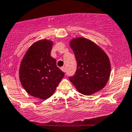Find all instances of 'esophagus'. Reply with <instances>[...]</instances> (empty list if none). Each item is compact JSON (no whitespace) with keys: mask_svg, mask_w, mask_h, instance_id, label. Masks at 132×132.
<instances>
[{"mask_svg":"<svg viewBox=\"0 0 132 132\" xmlns=\"http://www.w3.org/2000/svg\"><path fill=\"white\" fill-rule=\"evenodd\" d=\"M61 71H63V72H65V71H66V69H65V67H62L61 68Z\"/></svg>","mask_w":132,"mask_h":132,"instance_id":"34e87169","label":"esophagus"}]
</instances>
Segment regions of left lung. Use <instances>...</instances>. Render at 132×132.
<instances>
[{
  "instance_id": "8db88e82",
  "label": "left lung",
  "mask_w": 132,
  "mask_h": 132,
  "mask_svg": "<svg viewBox=\"0 0 132 132\" xmlns=\"http://www.w3.org/2000/svg\"><path fill=\"white\" fill-rule=\"evenodd\" d=\"M75 55L77 71L69 80L77 90L86 95L101 90L111 74V64L107 54L90 40L77 38L70 42Z\"/></svg>"
}]
</instances>
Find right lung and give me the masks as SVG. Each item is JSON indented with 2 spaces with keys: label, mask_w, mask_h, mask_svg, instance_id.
<instances>
[{
  "label": "right lung",
  "mask_w": 132,
  "mask_h": 132,
  "mask_svg": "<svg viewBox=\"0 0 132 132\" xmlns=\"http://www.w3.org/2000/svg\"><path fill=\"white\" fill-rule=\"evenodd\" d=\"M53 42L41 40L29 47L19 67V79L27 92L46 100L53 95L65 73L50 55Z\"/></svg>",
  "instance_id": "add662e5"
}]
</instances>
